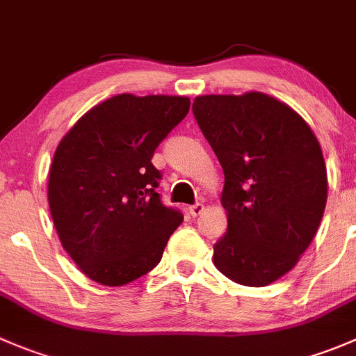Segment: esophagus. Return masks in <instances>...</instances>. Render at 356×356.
Returning a JSON list of instances; mask_svg holds the SVG:
<instances>
[{"label":"esophagus","mask_w":356,"mask_h":356,"mask_svg":"<svg viewBox=\"0 0 356 356\" xmlns=\"http://www.w3.org/2000/svg\"><path fill=\"white\" fill-rule=\"evenodd\" d=\"M203 209H205V207H203V203H195V205L189 207V213H191L193 217H198L200 213L203 212Z\"/></svg>","instance_id":"obj_1"}]
</instances>
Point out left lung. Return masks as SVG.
Returning a JSON list of instances; mask_svg holds the SVG:
<instances>
[{"label":"left lung","mask_w":356,"mask_h":356,"mask_svg":"<svg viewBox=\"0 0 356 356\" xmlns=\"http://www.w3.org/2000/svg\"><path fill=\"white\" fill-rule=\"evenodd\" d=\"M193 115L224 170L227 231L213 264L236 284L266 287L298 264L323 217L318 139L291 106L262 92L200 95Z\"/></svg>","instance_id":"8db88e82"}]
</instances>
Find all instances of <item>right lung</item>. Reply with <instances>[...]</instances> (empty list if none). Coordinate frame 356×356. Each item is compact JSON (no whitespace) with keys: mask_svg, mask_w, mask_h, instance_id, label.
Instances as JSON below:
<instances>
[{"mask_svg":"<svg viewBox=\"0 0 356 356\" xmlns=\"http://www.w3.org/2000/svg\"><path fill=\"white\" fill-rule=\"evenodd\" d=\"M189 104L181 95H115L58 143L48 175L51 220L90 280L120 287L161 261L182 213L161 203L151 158Z\"/></svg>","mask_w":356,"mask_h":356,"instance_id":"add662e5","label":"right lung"}]
</instances>
